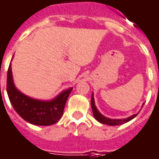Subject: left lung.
<instances>
[{
    "label": "left lung",
    "mask_w": 159,
    "mask_h": 159,
    "mask_svg": "<svg viewBox=\"0 0 159 159\" xmlns=\"http://www.w3.org/2000/svg\"><path fill=\"white\" fill-rule=\"evenodd\" d=\"M91 107H92L94 117L96 119V120H98L100 123H102V124H105V125H108V126H120V125H122L124 123L130 121L131 120H133L134 117H136L138 115V114H133L132 116H130V117L126 119L107 118V117H106V116H104V115L101 114L98 111V109L96 108V107L95 105V99H94V94L93 93H92V96H91Z\"/></svg>",
    "instance_id": "8db88e82"
}]
</instances>
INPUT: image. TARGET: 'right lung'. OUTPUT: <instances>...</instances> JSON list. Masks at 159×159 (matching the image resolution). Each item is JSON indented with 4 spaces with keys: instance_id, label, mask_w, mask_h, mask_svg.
Returning a JSON list of instances; mask_svg holds the SVG:
<instances>
[{
    "instance_id": "obj_1",
    "label": "right lung",
    "mask_w": 159,
    "mask_h": 159,
    "mask_svg": "<svg viewBox=\"0 0 159 159\" xmlns=\"http://www.w3.org/2000/svg\"><path fill=\"white\" fill-rule=\"evenodd\" d=\"M73 88L61 92L50 101H41L24 95L15 87L10 64L7 70V92L10 102L17 114L36 126H51L58 121L64 114L65 103Z\"/></svg>"
}]
</instances>
